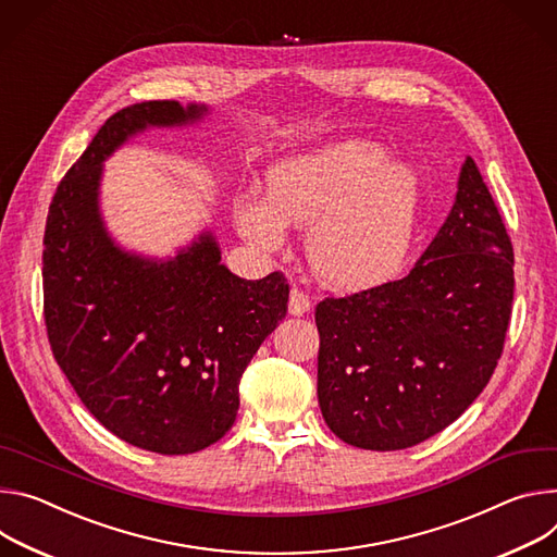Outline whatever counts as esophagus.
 <instances>
[{
    "mask_svg": "<svg viewBox=\"0 0 557 557\" xmlns=\"http://www.w3.org/2000/svg\"><path fill=\"white\" fill-rule=\"evenodd\" d=\"M312 310V300L305 292H300L298 287H292L289 292V314L292 317H302Z\"/></svg>",
    "mask_w": 557,
    "mask_h": 557,
    "instance_id": "1",
    "label": "esophagus"
}]
</instances>
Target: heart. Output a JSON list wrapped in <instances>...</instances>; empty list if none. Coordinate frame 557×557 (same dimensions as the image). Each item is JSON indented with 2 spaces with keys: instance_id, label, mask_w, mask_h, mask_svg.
<instances>
[{
  "instance_id": "obj_1",
  "label": "heart",
  "mask_w": 557,
  "mask_h": 557,
  "mask_svg": "<svg viewBox=\"0 0 557 557\" xmlns=\"http://www.w3.org/2000/svg\"><path fill=\"white\" fill-rule=\"evenodd\" d=\"M420 206V176L383 161L364 141H341L292 157L265 174V201L234 206L245 238L265 250L285 240V225H310L307 257L334 287L360 289L392 278L409 250Z\"/></svg>"
}]
</instances>
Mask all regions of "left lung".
Segmentation results:
<instances>
[{"label":"left lung","mask_w":557,"mask_h":557,"mask_svg":"<svg viewBox=\"0 0 557 557\" xmlns=\"http://www.w3.org/2000/svg\"><path fill=\"white\" fill-rule=\"evenodd\" d=\"M511 302L513 245L467 157L447 221L405 278L317 305L327 426L372 451L436 436L493 376Z\"/></svg>","instance_id":"8db88e82"}]
</instances>
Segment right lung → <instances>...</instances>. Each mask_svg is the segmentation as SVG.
<instances>
[{
  "instance_id": "add662e5",
  "label": "right lung",
  "mask_w": 557,
  "mask_h": 557,
  "mask_svg": "<svg viewBox=\"0 0 557 557\" xmlns=\"http://www.w3.org/2000/svg\"><path fill=\"white\" fill-rule=\"evenodd\" d=\"M208 112L141 101L114 112L59 181L44 232V321L61 372L121 441L163 456L227 434L247 362L287 314L283 272L245 281L210 232L170 261L119 250L99 214L101 163L148 126Z\"/></svg>"
}]
</instances>
